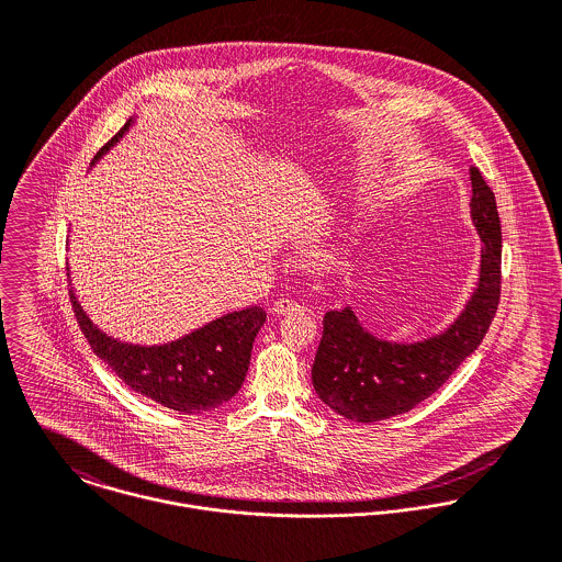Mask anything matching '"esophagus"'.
Returning <instances> with one entry per match:
<instances>
[{
    "instance_id": "34e87169",
    "label": "esophagus",
    "mask_w": 562,
    "mask_h": 562,
    "mask_svg": "<svg viewBox=\"0 0 562 562\" xmlns=\"http://www.w3.org/2000/svg\"><path fill=\"white\" fill-rule=\"evenodd\" d=\"M301 305L296 303V301H292V299H288V296H281V299H277L274 303H272V312L274 314H288V312H294V310H299Z\"/></svg>"
}]
</instances>
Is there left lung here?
<instances>
[{
    "label": "left lung",
    "instance_id": "8db88e82",
    "mask_svg": "<svg viewBox=\"0 0 562 562\" xmlns=\"http://www.w3.org/2000/svg\"><path fill=\"white\" fill-rule=\"evenodd\" d=\"M472 218L482 238L481 281L457 322L430 339L394 344L370 335L350 307L326 312L312 368L321 401L352 422H379L430 398L481 346L502 285V229L495 194L470 166Z\"/></svg>",
    "mask_w": 562,
    "mask_h": 562
}]
</instances>
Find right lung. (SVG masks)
Here are the masks:
<instances>
[{
  "instance_id": "1",
  "label": "right lung",
  "mask_w": 562,
  "mask_h": 562,
  "mask_svg": "<svg viewBox=\"0 0 562 562\" xmlns=\"http://www.w3.org/2000/svg\"><path fill=\"white\" fill-rule=\"evenodd\" d=\"M127 127L130 123L101 147L94 160H99ZM69 296L92 352L105 361L127 387L183 415L214 411L240 392L255 335L266 322L261 307H248L216 318L177 341L134 346L101 333L83 314L74 290H69Z\"/></svg>"
}]
</instances>
